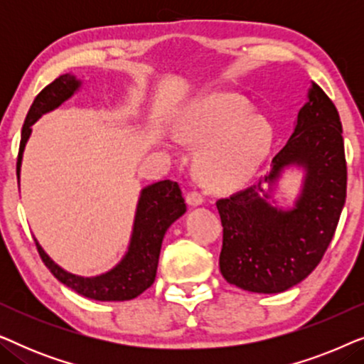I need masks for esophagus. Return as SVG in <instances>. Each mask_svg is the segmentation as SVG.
Returning a JSON list of instances; mask_svg holds the SVG:
<instances>
[{
  "label": "esophagus",
  "mask_w": 364,
  "mask_h": 364,
  "mask_svg": "<svg viewBox=\"0 0 364 364\" xmlns=\"http://www.w3.org/2000/svg\"><path fill=\"white\" fill-rule=\"evenodd\" d=\"M186 200L191 207H198V205H202V203H203V197L198 192H188Z\"/></svg>",
  "instance_id": "obj_1"
}]
</instances>
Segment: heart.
Returning <instances> with one entry per match:
<instances>
[{
	"instance_id": "1",
	"label": "heart",
	"mask_w": 364,
	"mask_h": 364,
	"mask_svg": "<svg viewBox=\"0 0 364 364\" xmlns=\"http://www.w3.org/2000/svg\"><path fill=\"white\" fill-rule=\"evenodd\" d=\"M177 136L183 144L202 147L198 176L207 187L225 192L247 186L257 176L272 151L275 131L242 96L213 92L183 109Z\"/></svg>"
}]
</instances>
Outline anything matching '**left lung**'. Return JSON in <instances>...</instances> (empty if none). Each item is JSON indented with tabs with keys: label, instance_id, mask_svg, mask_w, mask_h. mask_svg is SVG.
<instances>
[{
	"label": "left lung",
	"instance_id": "left-lung-1",
	"mask_svg": "<svg viewBox=\"0 0 364 364\" xmlns=\"http://www.w3.org/2000/svg\"><path fill=\"white\" fill-rule=\"evenodd\" d=\"M335 104L313 84L287 146L255 186L217 202L222 277L242 290L282 293L321 262L346 200V159ZM302 172L290 208L274 198L287 171Z\"/></svg>",
	"mask_w": 364,
	"mask_h": 364
}]
</instances>
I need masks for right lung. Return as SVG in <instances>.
I'll return each instance as SVG.
<instances>
[{"label": "right lung", "instance_id": "right-lung-1", "mask_svg": "<svg viewBox=\"0 0 364 364\" xmlns=\"http://www.w3.org/2000/svg\"><path fill=\"white\" fill-rule=\"evenodd\" d=\"M81 87L82 79H79L76 74L68 73L54 79L34 99L21 129V142H19L16 164L18 186L23 154L29 137H31L33 124L44 114L54 111L68 99H71L74 94L81 91ZM186 210V202H183L177 182L161 181L144 187L137 200L127 250L111 270L104 272L101 275L81 277L64 270L44 252V248L39 245L36 238H34V242H36L38 252L44 265L63 285L69 287L79 295L91 298V300L127 301L146 291L156 280L164 235H166L167 228L177 218H181Z\"/></svg>", "mask_w": 364, "mask_h": 364}]
</instances>
